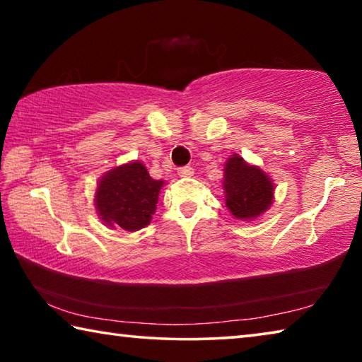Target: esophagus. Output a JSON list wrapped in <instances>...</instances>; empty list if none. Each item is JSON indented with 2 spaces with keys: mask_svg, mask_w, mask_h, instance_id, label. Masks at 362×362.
<instances>
[{
  "mask_svg": "<svg viewBox=\"0 0 362 362\" xmlns=\"http://www.w3.org/2000/svg\"><path fill=\"white\" fill-rule=\"evenodd\" d=\"M193 173L194 170L192 166H185V168H180L179 170H177V174H179L180 177H192Z\"/></svg>",
  "mask_w": 362,
  "mask_h": 362,
  "instance_id": "34e87169",
  "label": "esophagus"
}]
</instances>
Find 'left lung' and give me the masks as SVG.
Returning a JSON list of instances; mask_svg holds the SVG:
<instances>
[{"label":"left lung","instance_id":"left-lung-1","mask_svg":"<svg viewBox=\"0 0 362 362\" xmlns=\"http://www.w3.org/2000/svg\"><path fill=\"white\" fill-rule=\"evenodd\" d=\"M225 204L231 216L254 220L273 203V180L260 168L247 164L240 155H233L223 169Z\"/></svg>","mask_w":362,"mask_h":362}]
</instances>
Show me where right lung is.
I'll use <instances>...</instances> for the list:
<instances>
[{"label":"right lung","mask_w":362,"mask_h":362,"mask_svg":"<svg viewBox=\"0 0 362 362\" xmlns=\"http://www.w3.org/2000/svg\"><path fill=\"white\" fill-rule=\"evenodd\" d=\"M164 180L151 179L140 161L115 168L95 189V209L107 226L137 231L151 222Z\"/></svg>","instance_id":"1"}]
</instances>
